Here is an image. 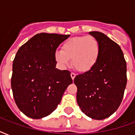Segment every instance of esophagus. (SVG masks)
Masks as SVG:
<instances>
[{
  "label": "esophagus",
  "mask_w": 135,
  "mask_h": 135,
  "mask_svg": "<svg viewBox=\"0 0 135 135\" xmlns=\"http://www.w3.org/2000/svg\"><path fill=\"white\" fill-rule=\"evenodd\" d=\"M71 77L72 80H74V78L76 77V74H74V73H71Z\"/></svg>",
  "instance_id": "34e87169"
}]
</instances>
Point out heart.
Instances as JSON below:
<instances>
[{
  "label": "heart",
  "mask_w": 135,
  "mask_h": 135,
  "mask_svg": "<svg viewBox=\"0 0 135 135\" xmlns=\"http://www.w3.org/2000/svg\"><path fill=\"white\" fill-rule=\"evenodd\" d=\"M100 44L91 36H78L66 41L57 50L55 59L61 66L69 64L70 59L74 67L78 71L87 72L94 67L100 55Z\"/></svg>",
  "instance_id": "b5f03b06"
}]
</instances>
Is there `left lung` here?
<instances>
[{
	"label": "left lung",
	"instance_id": "obj_1",
	"mask_svg": "<svg viewBox=\"0 0 135 135\" xmlns=\"http://www.w3.org/2000/svg\"><path fill=\"white\" fill-rule=\"evenodd\" d=\"M100 44V55L93 69L74 78L76 99L88 117L103 120L119 107L127 84V65L117 43L99 31L89 32Z\"/></svg>",
	"mask_w": 135,
	"mask_h": 135
}]
</instances>
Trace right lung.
I'll use <instances>...</instances> for the list:
<instances>
[{
  "mask_svg": "<svg viewBox=\"0 0 135 135\" xmlns=\"http://www.w3.org/2000/svg\"><path fill=\"white\" fill-rule=\"evenodd\" d=\"M70 35L41 33L18 50L12 64L11 87L17 106L26 116H47L73 83L70 71L56 68V50Z\"/></svg>",
  "mask_w": 135,
  "mask_h": 135,
  "instance_id": "1",
  "label": "right lung"
}]
</instances>
